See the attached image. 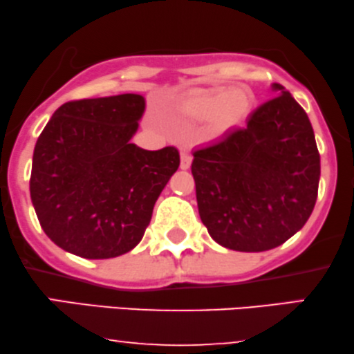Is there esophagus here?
<instances>
[{
	"label": "esophagus",
	"mask_w": 354,
	"mask_h": 354,
	"mask_svg": "<svg viewBox=\"0 0 354 354\" xmlns=\"http://www.w3.org/2000/svg\"><path fill=\"white\" fill-rule=\"evenodd\" d=\"M190 164H192L190 151H188V148H182L180 149V169L187 171V169L190 167Z\"/></svg>",
	"instance_id": "34e87169"
}]
</instances>
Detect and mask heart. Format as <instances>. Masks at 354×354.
<instances>
[{"label": "heart", "instance_id": "heart-1", "mask_svg": "<svg viewBox=\"0 0 354 354\" xmlns=\"http://www.w3.org/2000/svg\"><path fill=\"white\" fill-rule=\"evenodd\" d=\"M250 112V95L241 87H214L183 104V113L194 122H213L218 131L241 125Z\"/></svg>", "mask_w": 354, "mask_h": 354}]
</instances>
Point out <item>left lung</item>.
Returning a JSON list of instances; mask_svg holds the SVG:
<instances>
[{
  "label": "left lung",
  "instance_id": "8db88e82",
  "mask_svg": "<svg viewBox=\"0 0 354 354\" xmlns=\"http://www.w3.org/2000/svg\"><path fill=\"white\" fill-rule=\"evenodd\" d=\"M245 127L194 151L201 223L226 249L263 252L284 244L309 219L320 156L309 117L281 84Z\"/></svg>",
  "mask_w": 354,
  "mask_h": 354
}]
</instances>
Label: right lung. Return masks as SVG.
<instances>
[{"instance_id":"1","label":"right lung","mask_w":354,"mask_h":354,"mask_svg":"<svg viewBox=\"0 0 354 354\" xmlns=\"http://www.w3.org/2000/svg\"><path fill=\"white\" fill-rule=\"evenodd\" d=\"M146 109L140 94L82 99L55 110L32 158L30 198L44 232L82 259L140 244L180 156L131 143Z\"/></svg>"}]
</instances>
